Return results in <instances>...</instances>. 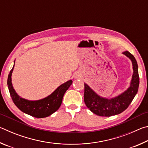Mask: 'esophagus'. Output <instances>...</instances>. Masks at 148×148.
<instances>
[{"instance_id": "34e87169", "label": "esophagus", "mask_w": 148, "mask_h": 148, "mask_svg": "<svg viewBox=\"0 0 148 148\" xmlns=\"http://www.w3.org/2000/svg\"><path fill=\"white\" fill-rule=\"evenodd\" d=\"M74 77H75V78H82V75L81 73H79V72H76V73L74 75Z\"/></svg>"}]
</instances>
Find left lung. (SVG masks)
<instances>
[{
    "label": "left lung",
    "mask_w": 148,
    "mask_h": 148,
    "mask_svg": "<svg viewBox=\"0 0 148 148\" xmlns=\"http://www.w3.org/2000/svg\"><path fill=\"white\" fill-rule=\"evenodd\" d=\"M123 53L131 60L133 68L131 86L127 91L115 98L108 99L99 96L87 84H84L85 104L92 113L99 116L110 117L121 114L128 108L138 90L140 78L136 60L128 51Z\"/></svg>",
    "instance_id": "8db88e82"
}]
</instances>
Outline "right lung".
I'll return each mask as SVG.
<instances>
[{"instance_id": "obj_1", "label": "right lung", "mask_w": 148, "mask_h": 148, "mask_svg": "<svg viewBox=\"0 0 148 148\" xmlns=\"http://www.w3.org/2000/svg\"><path fill=\"white\" fill-rule=\"evenodd\" d=\"M14 67V66L8 74L7 84L12 101L21 111L36 118H43L51 115L59 108L65 92L72 85V80H69L61 85L53 93L46 98L39 101H28L21 98L13 88L11 76Z\"/></svg>"}]
</instances>
